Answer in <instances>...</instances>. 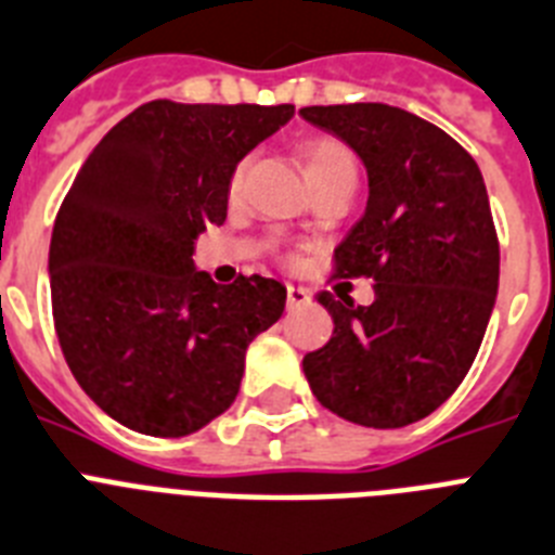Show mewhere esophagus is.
Segmentation results:
<instances>
[{
	"label": "esophagus",
	"mask_w": 555,
	"mask_h": 555,
	"mask_svg": "<svg viewBox=\"0 0 555 555\" xmlns=\"http://www.w3.org/2000/svg\"><path fill=\"white\" fill-rule=\"evenodd\" d=\"M310 291L307 287H296V284H287V310H298V307L310 305Z\"/></svg>",
	"instance_id": "34e87169"
}]
</instances>
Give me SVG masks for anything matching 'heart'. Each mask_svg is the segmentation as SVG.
<instances>
[{
	"label": "heart",
	"mask_w": 555,
	"mask_h": 555,
	"mask_svg": "<svg viewBox=\"0 0 555 555\" xmlns=\"http://www.w3.org/2000/svg\"><path fill=\"white\" fill-rule=\"evenodd\" d=\"M301 158H305L310 184H315V181H326V178H337V176L358 178V156L351 153L349 144L340 142V139L335 137H315L310 139V142H305V147H301ZM243 178H245V162H240L229 178L231 197H237L240 186H243Z\"/></svg>",
	"instance_id": "obj_1"
}]
</instances>
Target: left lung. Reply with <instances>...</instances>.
<instances>
[{
	"label": "left lung",
	"mask_w": 555,
	"mask_h": 555,
	"mask_svg": "<svg viewBox=\"0 0 555 555\" xmlns=\"http://www.w3.org/2000/svg\"><path fill=\"white\" fill-rule=\"evenodd\" d=\"M369 170V206L332 254L335 276L374 279V305L330 291V344L305 354L315 399L346 422L404 427L430 416L475 363L500 279L483 176L438 125L383 103L310 105Z\"/></svg>",
	"instance_id": "1"
}]
</instances>
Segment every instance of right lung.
Segmentation results:
<instances>
[{
  "label": "right lung",
  "mask_w": 555,
  "mask_h": 555,
  "mask_svg": "<svg viewBox=\"0 0 555 555\" xmlns=\"http://www.w3.org/2000/svg\"><path fill=\"white\" fill-rule=\"evenodd\" d=\"M293 111L151 100L77 170L52 229V318L80 388L125 427L178 438L229 411L245 349L282 318L276 279L215 284L192 250L225 223L240 158Z\"/></svg>",
  "instance_id": "obj_1"
}]
</instances>
